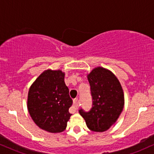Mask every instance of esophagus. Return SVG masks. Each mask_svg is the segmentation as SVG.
Segmentation results:
<instances>
[{"label":"esophagus","mask_w":154,"mask_h":154,"mask_svg":"<svg viewBox=\"0 0 154 154\" xmlns=\"http://www.w3.org/2000/svg\"><path fill=\"white\" fill-rule=\"evenodd\" d=\"M73 104H74V109L75 111L76 109H77V107H78V99L77 98H75V99L73 100Z\"/></svg>","instance_id":"esophagus-1"}]
</instances>
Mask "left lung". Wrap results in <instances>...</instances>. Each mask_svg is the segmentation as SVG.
Instances as JSON below:
<instances>
[{
  "label": "left lung",
  "instance_id": "left-lung-1",
  "mask_svg": "<svg viewBox=\"0 0 154 154\" xmlns=\"http://www.w3.org/2000/svg\"><path fill=\"white\" fill-rule=\"evenodd\" d=\"M93 104L89 111L79 109V113L92 131L104 132L116 122L125 104L121 84L111 71L97 67L88 75Z\"/></svg>",
  "mask_w": 154,
  "mask_h": 154
}]
</instances>
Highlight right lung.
<instances>
[{"mask_svg": "<svg viewBox=\"0 0 154 154\" xmlns=\"http://www.w3.org/2000/svg\"><path fill=\"white\" fill-rule=\"evenodd\" d=\"M61 70L48 69L33 82L28 93L27 109L34 122L49 132H61L72 114V99Z\"/></svg>", "mask_w": 154, "mask_h": 154, "instance_id": "obj_1", "label": "right lung"}]
</instances>
